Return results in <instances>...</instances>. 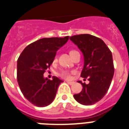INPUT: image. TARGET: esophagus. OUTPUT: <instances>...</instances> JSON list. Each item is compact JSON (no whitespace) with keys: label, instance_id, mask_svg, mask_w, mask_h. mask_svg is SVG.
<instances>
[{"label":"esophagus","instance_id":"34e87169","mask_svg":"<svg viewBox=\"0 0 129 129\" xmlns=\"http://www.w3.org/2000/svg\"><path fill=\"white\" fill-rule=\"evenodd\" d=\"M66 82L70 85H72L74 84V82H70V81H66Z\"/></svg>","mask_w":129,"mask_h":129}]
</instances>
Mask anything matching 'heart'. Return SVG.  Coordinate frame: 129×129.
Here are the masks:
<instances>
[{"mask_svg":"<svg viewBox=\"0 0 129 129\" xmlns=\"http://www.w3.org/2000/svg\"><path fill=\"white\" fill-rule=\"evenodd\" d=\"M76 52H78V51L76 50H71L70 51V53L71 56H72ZM56 61V58H54V61ZM74 72H75L74 70H72V71L62 70V71H61L60 72H59V76H61V78H63L69 79V78H70L71 74Z\"/></svg>","mask_w":129,"mask_h":129,"instance_id":"heart-1","label":"heart"}]
</instances>
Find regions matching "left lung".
Returning <instances> with one entry per match:
<instances>
[{"label": "left lung", "instance_id": "1", "mask_svg": "<svg viewBox=\"0 0 129 129\" xmlns=\"http://www.w3.org/2000/svg\"><path fill=\"white\" fill-rule=\"evenodd\" d=\"M81 50L84 57V65L81 73L86 84L78 81L83 88L74 95L75 100L83 105H92L102 99L114 76V68L112 52L102 39L90 34H81L70 37Z\"/></svg>", "mask_w": 129, "mask_h": 129}]
</instances>
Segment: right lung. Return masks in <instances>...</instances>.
<instances>
[{
	"instance_id": "add662e5",
	"label": "right lung",
	"mask_w": 129,
	"mask_h": 129,
	"mask_svg": "<svg viewBox=\"0 0 129 129\" xmlns=\"http://www.w3.org/2000/svg\"><path fill=\"white\" fill-rule=\"evenodd\" d=\"M69 36L43 38L27 45L17 60V76L23 96L31 104L44 107L53 101L62 80L55 76L44 78L57 51L68 41Z\"/></svg>"
}]
</instances>
